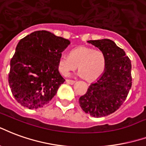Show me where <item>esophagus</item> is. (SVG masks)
<instances>
[{"label": "esophagus", "instance_id": "esophagus-1", "mask_svg": "<svg viewBox=\"0 0 146 146\" xmlns=\"http://www.w3.org/2000/svg\"><path fill=\"white\" fill-rule=\"evenodd\" d=\"M66 82L68 84H70V85H73V84H74V80H70V79H66Z\"/></svg>", "mask_w": 146, "mask_h": 146}]
</instances>
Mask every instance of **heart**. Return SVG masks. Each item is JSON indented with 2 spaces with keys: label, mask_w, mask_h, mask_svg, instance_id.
<instances>
[{
  "label": "heart",
  "mask_w": 146,
  "mask_h": 146,
  "mask_svg": "<svg viewBox=\"0 0 146 146\" xmlns=\"http://www.w3.org/2000/svg\"><path fill=\"white\" fill-rule=\"evenodd\" d=\"M78 66L79 75L87 82H93L100 77L106 67V58L100 50L82 46L71 51L70 56L62 55L58 60V70L68 75Z\"/></svg>",
  "instance_id": "obj_1"
}]
</instances>
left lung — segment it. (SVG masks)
<instances>
[{
  "label": "left lung",
  "instance_id": "1",
  "mask_svg": "<svg viewBox=\"0 0 146 146\" xmlns=\"http://www.w3.org/2000/svg\"><path fill=\"white\" fill-rule=\"evenodd\" d=\"M88 42L104 52L106 67L99 79L79 98V104L86 113L101 117L115 112L126 100L132 85L131 64L124 50L110 39L89 40Z\"/></svg>",
  "mask_w": 146,
  "mask_h": 146
}]
</instances>
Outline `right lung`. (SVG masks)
Segmentation results:
<instances>
[{"instance_id": "1", "label": "right lung", "mask_w": 146, "mask_h": 146, "mask_svg": "<svg viewBox=\"0 0 146 146\" xmlns=\"http://www.w3.org/2000/svg\"><path fill=\"white\" fill-rule=\"evenodd\" d=\"M70 41L48 31H36L22 39L10 62L8 82L17 102L29 109L48 104L64 82L58 60Z\"/></svg>"}]
</instances>
